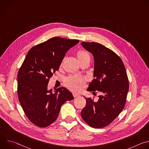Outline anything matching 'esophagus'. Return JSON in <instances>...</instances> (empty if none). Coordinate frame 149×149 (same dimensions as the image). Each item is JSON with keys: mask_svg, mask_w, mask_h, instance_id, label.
<instances>
[{"mask_svg": "<svg viewBox=\"0 0 149 149\" xmlns=\"http://www.w3.org/2000/svg\"><path fill=\"white\" fill-rule=\"evenodd\" d=\"M73 96L75 98H77L78 97L80 96V95L78 94V93H73Z\"/></svg>", "mask_w": 149, "mask_h": 149, "instance_id": "obj_1", "label": "esophagus"}]
</instances>
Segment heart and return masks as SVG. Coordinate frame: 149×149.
I'll return each instance as SVG.
<instances>
[{
	"mask_svg": "<svg viewBox=\"0 0 149 149\" xmlns=\"http://www.w3.org/2000/svg\"><path fill=\"white\" fill-rule=\"evenodd\" d=\"M78 59L79 62L86 59H90L89 54L85 50H79L77 53ZM86 85V79L82 77H73L69 78L67 81V86L70 88L75 91L82 90Z\"/></svg>",
	"mask_w": 149,
	"mask_h": 149,
	"instance_id": "obj_1",
	"label": "heart"
}]
</instances>
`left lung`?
I'll use <instances>...</instances> for the list:
<instances>
[{"label": "left lung", "mask_w": 149, "mask_h": 149, "mask_svg": "<svg viewBox=\"0 0 149 149\" xmlns=\"http://www.w3.org/2000/svg\"><path fill=\"white\" fill-rule=\"evenodd\" d=\"M81 45L94 60V79L87 91H98L101 95L97 102L84 96L86 105L81 115L91 127L102 128L123 110L129 88L128 77L122 60L113 51L96 42H82Z\"/></svg>", "instance_id": "8db88e82"}]
</instances>
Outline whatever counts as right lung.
Instances as JSON below:
<instances>
[{
    "mask_svg": "<svg viewBox=\"0 0 149 149\" xmlns=\"http://www.w3.org/2000/svg\"><path fill=\"white\" fill-rule=\"evenodd\" d=\"M79 42L77 39L54 37L33 48L28 52L17 74V95L28 118L35 125L45 127L57 118L61 106L74 99L65 87L52 93L48 89L53 75L66 52Z\"/></svg>",
    "mask_w": 149,
    "mask_h": 149,
    "instance_id": "right-lung-1",
    "label": "right lung"
}]
</instances>
